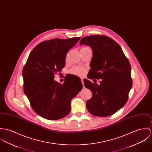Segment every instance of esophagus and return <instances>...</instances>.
I'll return each instance as SVG.
<instances>
[{
	"instance_id": "1",
	"label": "esophagus",
	"mask_w": 152,
	"mask_h": 152,
	"mask_svg": "<svg viewBox=\"0 0 152 152\" xmlns=\"http://www.w3.org/2000/svg\"><path fill=\"white\" fill-rule=\"evenodd\" d=\"M81 82H82V83H83V87L84 88L85 86H84V83H83V79H81Z\"/></svg>"
}]
</instances>
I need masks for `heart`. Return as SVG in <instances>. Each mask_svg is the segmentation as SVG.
<instances>
[{
	"mask_svg": "<svg viewBox=\"0 0 152 152\" xmlns=\"http://www.w3.org/2000/svg\"><path fill=\"white\" fill-rule=\"evenodd\" d=\"M87 69L81 66H74L69 70V72L71 74L77 75L79 77H83L85 75Z\"/></svg>",
	"mask_w": 152,
	"mask_h": 152,
	"instance_id": "b5f03b06",
	"label": "heart"
}]
</instances>
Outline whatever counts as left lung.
I'll list each match as a JSON object with an SVG mask.
<instances>
[{"mask_svg":"<svg viewBox=\"0 0 152 152\" xmlns=\"http://www.w3.org/2000/svg\"><path fill=\"white\" fill-rule=\"evenodd\" d=\"M80 43L90 46L93 50L88 78L102 79L100 85L83 80L85 86L92 92L86 109L95 116H110L128 100L132 86L130 63L121 46L109 37L90 35L83 38Z\"/></svg>","mask_w":152,"mask_h":152,"instance_id":"left-lung-1","label":"left lung"}]
</instances>
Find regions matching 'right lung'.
I'll return each mask as SVG.
<instances>
[{
    "label": "right lung",
    "instance_id": "add662e5",
    "mask_svg": "<svg viewBox=\"0 0 152 152\" xmlns=\"http://www.w3.org/2000/svg\"><path fill=\"white\" fill-rule=\"evenodd\" d=\"M80 38L42 42L28 56L23 70L24 92L32 109L44 118L56 120L66 117L70 112L71 100L83 89L76 75H67L63 84L54 80L56 74L65 66L66 54Z\"/></svg>",
    "mask_w": 152,
    "mask_h": 152
}]
</instances>
